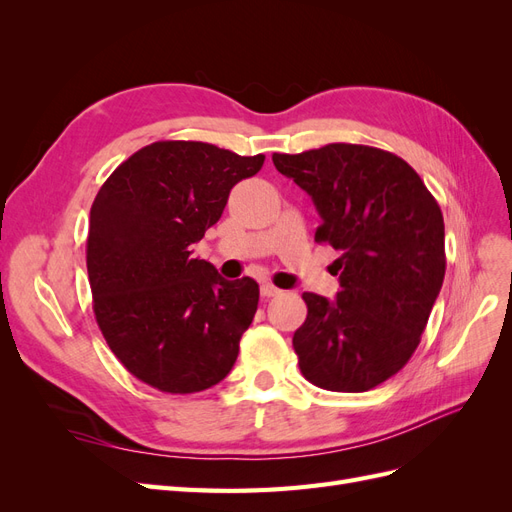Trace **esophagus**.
I'll return each instance as SVG.
<instances>
[{
    "label": "esophagus",
    "instance_id": "esophagus-1",
    "mask_svg": "<svg viewBox=\"0 0 512 512\" xmlns=\"http://www.w3.org/2000/svg\"><path fill=\"white\" fill-rule=\"evenodd\" d=\"M282 290L280 288H275L273 284H269V282H265L260 286V297L262 299H271V297H277V294H280Z\"/></svg>",
    "mask_w": 512,
    "mask_h": 512
}]
</instances>
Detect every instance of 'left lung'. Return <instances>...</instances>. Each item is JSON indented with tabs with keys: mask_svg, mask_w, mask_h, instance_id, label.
<instances>
[{
	"mask_svg": "<svg viewBox=\"0 0 512 512\" xmlns=\"http://www.w3.org/2000/svg\"><path fill=\"white\" fill-rule=\"evenodd\" d=\"M273 164L312 196L316 241L339 252L335 301L303 292L307 318L292 337L301 374L327 391L374 389L410 361L440 294L442 211L391 151L331 143L273 153Z\"/></svg>",
	"mask_w": 512,
	"mask_h": 512,
	"instance_id": "left-lung-1",
	"label": "left lung"
}]
</instances>
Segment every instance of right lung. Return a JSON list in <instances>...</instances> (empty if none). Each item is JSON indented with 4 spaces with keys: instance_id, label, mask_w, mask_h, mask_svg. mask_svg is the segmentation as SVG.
Wrapping results in <instances>:
<instances>
[{
    "instance_id": "obj_1",
    "label": "right lung",
    "mask_w": 512,
    "mask_h": 512,
    "mask_svg": "<svg viewBox=\"0 0 512 512\" xmlns=\"http://www.w3.org/2000/svg\"><path fill=\"white\" fill-rule=\"evenodd\" d=\"M262 164V153L158 141L119 164L91 205L87 273L98 327L121 365L153 389L205 391L237 361L258 284L224 280L192 256V243Z\"/></svg>"
}]
</instances>
